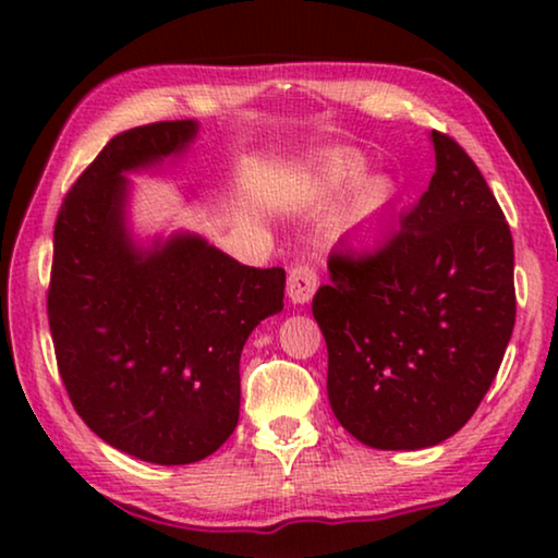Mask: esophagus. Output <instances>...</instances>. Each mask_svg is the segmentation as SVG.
<instances>
[{
	"instance_id": "esophagus-1",
	"label": "esophagus",
	"mask_w": 558,
	"mask_h": 558,
	"mask_svg": "<svg viewBox=\"0 0 558 558\" xmlns=\"http://www.w3.org/2000/svg\"><path fill=\"white\" fill-rule=\"evenodd\" d=\"M319 274L315 266L310 264H296L292 271H289L287 279V294L294 304H307L317 292Z\"/></svg>"
}]
</instances>
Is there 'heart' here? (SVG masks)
<instances>
[{
	"label": "heart",
	"instance_id": "b5f03b06",
	"mask_svg": "<svg viewBox=\"0 0 558 558\" xmlns=\"http://www.w3.org/2000/svg\"><path fill=\"white\" fill-rule=\"evenodd\" d=\"M365 172H368L365 159L350 149L332 151V155H327L317 165L319 190L325 195L340 197L355 186L359 187L348 210V226L355 228V231H373L386 218V213L396 197V187L391 180L373 178L363 183Z\"/></svg>",
	"mask_w": 558,
	"mask_h": 558
}]
</instances>
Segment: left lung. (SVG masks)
<instances>
[{"instance_id":"8db88e82","label":"left lung","mask_w":558,"mask_h":558,"mask_svg":"<svg viewBox=\"0 0 558 558\" xmlns=\"http://www.w3.org/2000/svg\"><path fill=\"white\" fill-rule=\"evenodd\" d=\"M401 228L373 251H332L312 300L338 422L376 449H424L460 432L498 376L515 325L513 235L452 136Z\"/></svg>"}]
</instances>
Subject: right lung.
<instances>
[{
	"label": "right lung",
	"mask_w": 558,
	"mask_h": 558,
	"mask_svg": "<svg viewBox=\"0 0 558 558\" xmlns=\"http://www.w3.org/2000/svg\"><path fill=\"white\" fill-rule=\"evenodd\" d=\"M195 121L121 132L56 220L48 323L73 409L106 445L155 464L216 452L239 424L241 350L284 307V269L243 266L201 235L140 248L126 233L124 172L180 155Z\"/></svg>",
	"instance_id": "1"
}]
</instances>
